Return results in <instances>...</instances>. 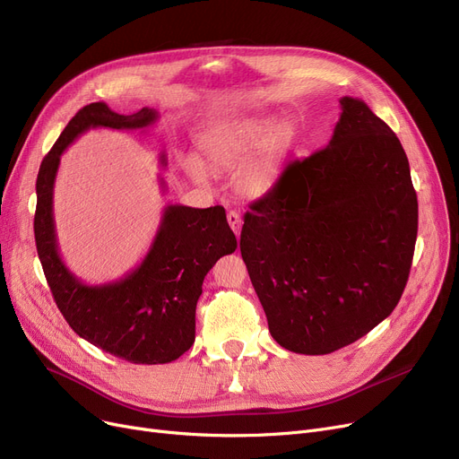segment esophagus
<instances>
[{"label": "esophagus", "instance_id": "34e87169", "mask_svg": "<svg viewBox=\"0 0 459 459\" xmlns=\"http://www.w3.org/2000/svg\"><path fill=\"white\" fill-rule=\"evenodd\" d=\"M227 221H229V225H230V229H232V232H234L236 236H239V230H242V217H239V213L234 212V210H230V212L227 213Z\"/></svg>", "mask_w": 459, "mask_h": 459}]
</instances>
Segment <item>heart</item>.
Here are the masks:
<instances>
[{
	"instance_id": "obj_1",
	"label": "heart",
	"mask_w": 459,
	"mask_h": 459,
	"mask_svg": "<svg viewBox=\"0 0 459 459\" xmlns=\"http://www.w3.org/2000/svg\"><path fill=\"white\" fill-rule=\"evenodd\" d=\"M296 141L290 120L244 117L220 120L197 137V161H186L189 178L201 182L208 173H232V189L244 199H260L281 178Z\"/></svg>"
}]
</instances>
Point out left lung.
<instances>
[{
	"label": "left lung",
	"mask_w": 459,
	"mask_h": 459,
	"mask_svg": "<svg viewBox=\"0 0 459 459\" xmlns=\"http://www.w3.org/2000/svg\"><path fill=\"white\" fill-rule=\"evenodd\" d=\"M325 149L288 163L244 215L239 251L270 333L325 355L387 318L405 288L419 203L396 134L342 96Z\"/></svg>",
	"instance_id": "left-lung-1"
}]
</instances>
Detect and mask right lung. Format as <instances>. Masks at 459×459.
<instances>
[{"instance_id":"add662e5","label":"right lung","mask_w":459,"mask_h":459,"mask_svg":"<svg viewBox=\"0 0 459 459\" xmlns=\"http://www.w3.org/2000/svg\"><path fill=\"white\" fill-rule=\"evenodd\" d=\"M160 113L143 108L118 115L92 102L72 117L42 160L37 177L35 242L48 286L61 315L82 339L135 365H165L195 342V308L213 264L238 247L223 206L163 210L149 253L125 277L87 284L72 273L57 247L54 186L61 156L91 128L147 130ZM160 163L167 165L165 154ZM165 189L163 178H160Z\"/></svg>"}]
</instances>
